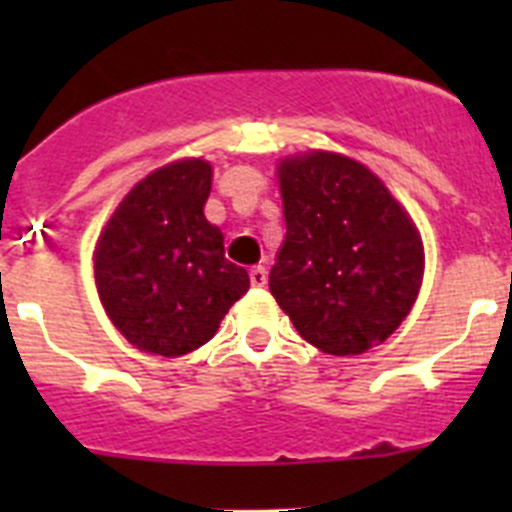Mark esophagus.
<instances>
[{
  "mask_svg": "<svg viewBox=\"0 0 512 512\" xmlns=\"http://www.w3.org/2000/svg\"><path fill=\"white\" fill-rule=\"evenodd\" d=\"M248 277H251L253 287H264V284H266V269H264V266H253V269L248 271Z\"/></svg>",
  "mask_w": 512,
  "mask_h": 512,
  "instance_id": "obj_1",
  "label": "esophagus"
}]
</instances>
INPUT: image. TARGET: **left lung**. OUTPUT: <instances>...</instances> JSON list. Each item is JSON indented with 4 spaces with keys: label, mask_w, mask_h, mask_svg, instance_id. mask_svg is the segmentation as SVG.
<instances>
[{
    "label": "left lung",
    "mask_w": 512,
    "mask_h": 512,
    "mask_svg": "<svg viewBox=\"0 0 512 512\" xmlns=\"http://www.w3.org/2000/svg\"><path fill=\"white\" fill-rule=\"evenodd\" d=\"M287 235L269 289L297 333L333 356L387 341L413 307L423 243L372 171L338 153L279 164Z\"/></svg>",
    "instance_id": "8db88e82"
}]
</instances>
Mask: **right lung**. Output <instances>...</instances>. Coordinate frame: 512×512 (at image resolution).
<instances>
[{
	"mask_svg": "<svg viewBox=\"0 0 512 512\" xmlns=\"http://www.w3.org/2000/svg\"><path fill=\"white\" fill-rule=\"evenodd\" d=\"M212 169L202 158L148 174L120 202L94 251L102 305L135 348L182 356L210 341L248 271L225 259L223 233L205 220Z\"/></svg>",
	"mask_w": 512,
	"mask_h": 512,
	"instance_id": "right-lung-1",
	"label": "right lung"
}]
</instances>
